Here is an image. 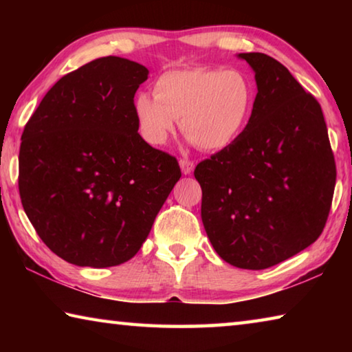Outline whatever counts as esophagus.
<instances>
[{
    "instance_id": "esophagus-1",
    "label": "esophagus",
    "mask_w": 352,
    "mask_h": 352,
    "mask_svg": "<svg viewBox=\"0 0 352 352\" xmlns=\"http://www.w3.org/2000/svg\"><path fill=\"white\" fill-rule=\"evenodd\" d=\"M180 168H182V172L184 175H189L190 172L194 170V163L189 162V160H180Z\"/></svg>"
}]
</instances>
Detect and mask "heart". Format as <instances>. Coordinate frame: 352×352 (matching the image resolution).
Listing matches in <instances>:
<instances>
[{"label": "heart", "instance_id": "obj_1", "mask_svg": "<svg viewBox=\"0 0 352 352\" xmlns=\"http://www.w3.org/2000/svg\"><path fill=\"white\" fill-rule=\"evenodd\" d=\"M153 96L140 93L133 113L140 133L160 146L180 121L183 133L205 151L230 146L245 127L253 105V87L237 69H174L162 74Z\"/></svg>", "mask_w": 352, "mask_h": 352}]
</instances>
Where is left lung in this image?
<instances>
[{"label": "left lung", "instance_id": "8db88e82", "mask_svg": "<svg viewBox=\"0 0 352 352\" xmlns=\"http://www.w3.org/2000/svg\"><path fill=\"white\" fill-rule=\"evenodd\" d=\"M237 57L254 71L252 116L230 146L197 164L194 177L217 254L239 269L262 270L318 239L337 170L317 99L273 57Z\"/></svg>", "mask_w": 352, "mask_h": 352}]
</instances>
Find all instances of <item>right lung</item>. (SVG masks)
<instances>
[{
	"mask_svg": "<svg viewBox=\"0 0 352 352\" xmlns=\"http://www.w3.org/2000/svg\"><path fill=\"white\" fill-rule=\"evenodd\" d=\"M148 69L102 57L63 76L21 135L19 189L40 239L79 267L119 265L147 239L182 170L138 133Z\"/></svg>",
	"mask_w": 352,
	"mask_h": 352,
	"instance_id": "right-lung-1",
	"label": "right lung"
}]
</instances>
